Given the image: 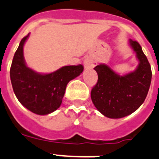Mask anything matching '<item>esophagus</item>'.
Masks as SVG:
<instances>
[{
    "label": "esophagus",
    "instance_id": "34e87169",
    "mask_svg": "<svg viewBox=\"0 0 159 159\" xmlns=\"http://www.w3.org/2000/svg\"><path fill=\"white\" fill-rule=\"evenodd\" d=\"M96 65V61L90 58H86L84 61V66H85V68H91V67H93V66H95Z\"/></svg>",
    "mask_w": 159,
    "mask_h": 159
}]
</instances>
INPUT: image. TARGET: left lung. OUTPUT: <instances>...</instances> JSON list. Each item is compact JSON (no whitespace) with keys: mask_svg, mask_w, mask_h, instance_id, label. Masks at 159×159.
I'll list each match as a JSON object with an SVG mask.
<instances>
[{"mask_svg":"<svg viewBox=\"0 0 159 159\" xmlns=\"http://www.w3.org/2000/svg\"><path fill=\"white\" fill-rule=\"evenodd\" d=\"M139 64L134 72L120 76L105 64L94 68L98 82L91 90L93 105L104 116L121 118L129 115L144 102L150 89L152 72L147 57L136 41L129 40Z\"/></svg>","mask_w":159,"mask_h":159,"instance_id":"left-lung-1","label":"left lung"}]
</instances>
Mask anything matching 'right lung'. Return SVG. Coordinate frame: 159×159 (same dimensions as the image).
Returning a JSON list of instances; mask_svg holds the SVG:
<instances>
[{
  "label": "right lung",
  "instance_id": "right-lung-1",
  "mask_svg": "<svg viewBox=\"0 0 159 159\" xmlns=\"http://www.w3.org/2000/svg\"><path fill=\"white\" fill-rule=\"evenodd\" d=\"M28 34L20 41L10 68V79L16 98L31 112L45 115L53 112L62 102L69 81L83 71V66H63L51 74H41L26 66L23 55Z\"/></svg>",
  "mask_w": 159,
  "mask_h": 159
}]
</instances>
